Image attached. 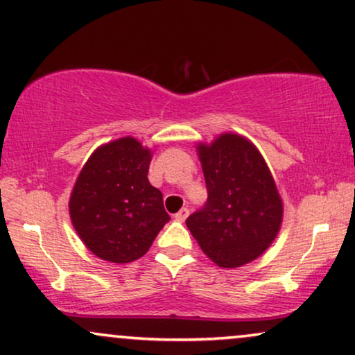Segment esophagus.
<instances>
[{"instance_id": "34e87169", "label": "esophagus", "mask_w": 355, "mask_h": 355, "mask_svg": "<svg viewBox=\"0 0 355 355\" xmlns=\"http://www.w3.org/2000/svg\"><path fill=\"white\" fill-rule=\"evenodd\" d=\"M188 214H190V209H188V208H182L180 211H178L177 214H175V221L183 223V221H185V219L188 218Z\"/></svg>"}]
</instances>
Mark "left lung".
Segmentation results:
<instances>
[{
  "label": "left lung",
  "mask_w": 355,
  "mask_h": 355,
  "mask_svg": "<svg viewBox=\"0 0 355 355\" xmlns=\"http://www.w3.org/2000/svg\"><path fill=\"white\" fill-rule=\"evenodd\" d=\"M208 200L188 216L200 248L223 268L252 262L280 231L284 203L266 160L252 142L221 134L198 144Z\"/></svg>",
  "instance_id": "left-lung-1"
}]
</instances>
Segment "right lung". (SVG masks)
Listing matches in <instances>:
<instances>
[{
    "label": "right lung",
    "instance_id": "obj_1",
    "mask_svg": "<svg viewBox=\"0 0 355 355\" xmlns=\"http://www.w3.org/2000/svg\"><path fill=\"white\" fill-rule=\"evenodd\" d=\"M152 152L134 137L93 152L70 196V218L85 245L103 260L141 259L170 216L162 191L149 183Z\"/></svg>",
    "mask_w": 355,
    "mask_h": 355
}]
</instances>
